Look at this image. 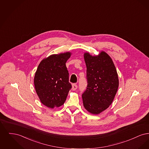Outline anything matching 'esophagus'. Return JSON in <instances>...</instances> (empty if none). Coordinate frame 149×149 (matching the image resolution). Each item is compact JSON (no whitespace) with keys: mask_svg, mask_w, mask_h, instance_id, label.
<instances>
[{"mask_svg":"<svg viewBox=\"0 0 149 149\" xmlns=\"http://www.w3.org/2000/svg\"><path fill=\"white\" fill-rule=\"evenodd\" d=\"M78 88V86L76 84H73L72 85V91H75Z\"/></svg>","mask_w":149,"mask_h":149,"instance_id":"esophagus-1","label":"esophagus"}]
</instances>
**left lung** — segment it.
<instances>
[{"label": "left lung", "instance_id": "obj_1", "mask_svg": "<svg viewBox=\"0 0 149 149\" xmlns=\"http://www.w3.org/2000/svg\"><path fill=\"white\" fill-rule=\"evenodd\" d=\"M88 86L82 95L83 106L93 114H99L113 102L119 86V79L113 61L101 51L97 55L84 54Z\"/></svg>", "mask_w": 149, "mask_h": 149}]
</instances>
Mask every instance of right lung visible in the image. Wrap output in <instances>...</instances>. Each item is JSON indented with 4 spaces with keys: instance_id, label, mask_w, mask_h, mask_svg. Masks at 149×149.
Segmentation results:
<instances>
[{
    "instance_id": "obj_1",
    "label": "right lung",
    "mask_w": 149,
    "mask_h": 149,
    "mask_svg": "<svg viewBox=\"0 0 149 149\" xmlns=\"http://www.w3.org/2000/svg\"><path fill=\"white\" fill-rule=\"evenodd\" d=\"M71 52L52 54L40 62L34 77L36 93L45 106L54 109L63 106L71 88L66 63Z\"/></svg>"
}]
</instances>
